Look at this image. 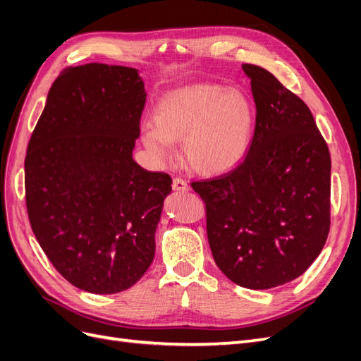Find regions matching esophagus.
Returning <instances> with one entry per match:
<instances>
[{"instance_id":"obj_1","label":"esophagus","mask_w":361,"mask_h":361,"mask_svg":"<svg viewBox=\"0 0 361 361\" xmlns=\"http://www.w3.org/2000/svg\"><path fill=\"white\" fill-rule=\"evenodd\" d=\"M172 189L173 190H178V192H188L190 188H189V184L185 183L183 178L176 177V178L172 180Z\"/></svg>"}]
</instances>
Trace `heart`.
<instances>
[{
    "mask_svg": "<svg viewBox=\"0 0 361 361\" xmlns=\"http://www.w3.org/2000/svg\"><path fill=\"white\" fill-rule=\"evenodd\" d=\"M145 125L141 141L154 162L176 156L171 142H181L188 164L197 172L217 176L245 159L256 126V106L247 93L220 85H193L160 99Z\"/></svg>",
    "mask_w": 361,
    "mask_h": 361,
    "instance_id": "b5f03b06",
    "label": "heart"
}]
</instances>
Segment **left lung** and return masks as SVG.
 <instances>
[{"label": "left lung", "mask_w": 361, "mask_h": 361, "mask_svg": "<svg viewBox=\"0 0 361 361\" xmlns=\"http://www.w3.org/2000/svg\"><path fill=\"white\" fill-rule=\"evenodd\" d=\"M243 70L256 102L250 150L232 171L190 184L205 202L220 271L238 286L266 290L300 276L322 252L331 160L308 105L262 66Z\"/></svg>", "instance_id": "left-lung-1"}]
</instances>
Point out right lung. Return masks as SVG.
Listing matches in <instances>:
<instances>
[{
    "label": "right lung",
    "mask_w": 361,
    "mask_h": 361,
    "mask_svg": "<svg viewBox=\"0 0 361 361\" xmlns=\"http://www.w3.org/2000/svg\"><path fill=\"white\" fill-rule=\"evenodd\" d=\"M145 105L135 68L68 66L53 82L25 157L32 232L74 287L113 295L154 257L171 177L132 159Z\"/></svg>",
    "instance_id": "obj_1"
}]
</instances>
